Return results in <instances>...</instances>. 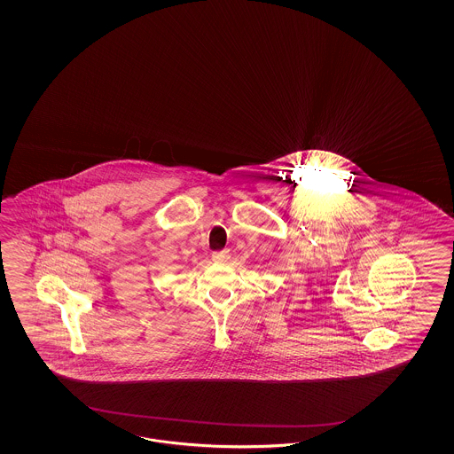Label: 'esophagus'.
I'll return each mask as SVG.
<instances>
[{
  "instance_id": "34e87169",
  "label": "esophagus",
  "mask_w": 454,
  "mask_h": 454,
  "mask_svg": "<svg viewBox=\"0 0 454 454\" xmlns=\"http://www.w3.org/2000/svg\"><path fill=\"white\" fill-rule=\"evenodd\" d=\"M211 258H213V262H226L231 258V254H230V251H218V253H213Z\"/></svg>"
}]
</instances>
